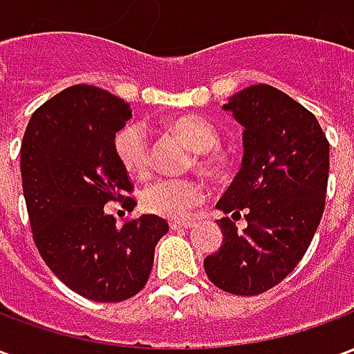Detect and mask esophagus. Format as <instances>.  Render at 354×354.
<instances>
[{"instance_id":"esophagus-1","label":"esophagus","mask_w":354,"mask_h":354,"mask_svg":"<svg viewBox=\"0 0 354 354\" xmlns=\"http://www.w3.org/2000/svg\"><path fill=\"white\" fill-rule=\"evenodd\" d=\"M192 222H170V230H187V227H192Z\"/></svg>"}]
</instances>
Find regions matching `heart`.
Instances as JSON below:
<instances>
[{
	"label": "heart",
	"mask_w": 354,
	"mask_h": 354,
	"mask_svg": "<svg viewBox=\"0 0 354 354\" xmlns=\"http://www.w3.org/2000/svg\"><path fill=\"white\" fill-rule=\"evenodd\" d=\"M169 131L176 134L185 146L193 149L189 167H195L203 176L222 180L230 174L231 155L220 144V132L214 124L199 115H180L169 123ZM117 161L132 178L149 176V144L146 129L140 123H127L113 136ZM205 197L199 180L193 178H161L144 187L140 205L147 214L178 220Z\"/></svg>",
	"instance_id": "b5f03b06"
}]
</instances>
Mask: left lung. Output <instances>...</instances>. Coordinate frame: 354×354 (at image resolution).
<instances>
[{"label": "left lung", "mask_w": 354, "mask_h": 354, "mask_svg": "<svg viewBox=\"0 0 354 354\" xmlns=\"http://www.w3.org/2000/svg\"><path fill=\"white\" fill-rule=\"evenodd\" d=\"M223 109L245 127L243 167L218 201L220 250L205 258L218 288L258 296L286 279L311 245L324 212L330 144L317 117L271 85L233 94ZM245 216L239 232L232 222Z\"/></svg>", "instance_id": "1"}]
</instances>
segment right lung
Returning <instances> with one entry per match:
<instances>
[{
	"mask_svg": "<svg viewBox=\"0 0 354 354\" xmlns=\"http://www.w3.org/2000/svg\"><path fill=\"white\" fill-rule=\"evenodd\" d=\"M132 117L129 102L93 85H73L35 109L20 147L22 189L35 246L73 292L100 304L136 296L169 223L153 214L117 227L111 201L131 212L132 184L113 136Z\"/></svg>",
	"mask_w": 354,
	"mask_h": 354,
	"instance_id": "1",
	"label": "right lung"
}]
</instances>
